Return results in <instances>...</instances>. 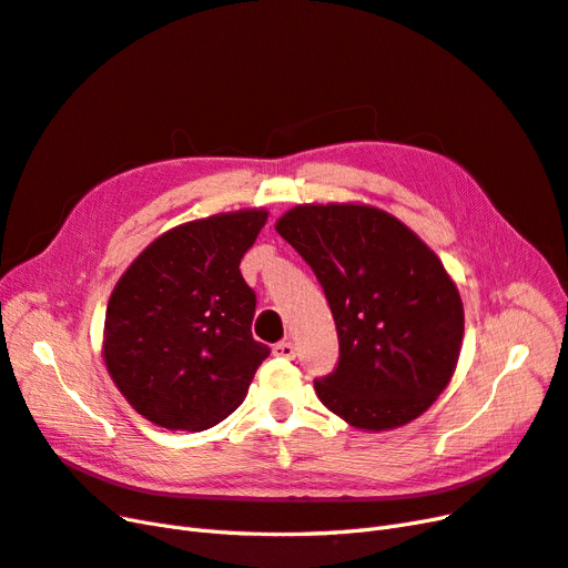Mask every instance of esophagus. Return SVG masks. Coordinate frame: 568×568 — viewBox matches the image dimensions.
Instances as JSON below:
<instances>
[{"mask_svg": "<svg viewBox=\"0 0 568 568\" xmlns=\"http://www.w3.org/2000/svg\"><path fill=\"white\" fill-rule=\"evenodd\" d=\"M272 353L277 355V357L291 359V357H296V346H294V343H291V341H280V343H274Z\"/></svg>", "mask_w": 568, "mask_h": 568, "instance_id": "1", "label": "esophagus"}]
</instances>
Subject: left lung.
<instances>
[{
	"label": "left lung",
	"instance_id": "8db88e82",
	"mask_svg": "<svg viewBox=\"0 0 568 568\" xmlns=\"http://www.w3.org/2000/svg\"><path fill=\"white\" fill-rule=\"evenodd\" d=\"M277 232L313 267L332 307L338 363L317 398L365 432L417 419L455 372L464 311L438 255L372 205H296Z\"/></svg>",
	"mask_w": 568,
	"mask_h": 568
}]
</instances>
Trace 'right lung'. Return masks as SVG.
Masks as SVG:
<instances>
[{
  "label": "right lung",
  "instance_id": "right-lung-1",
  "mask_svg": "<svg viewBox=\"0 0 568 568\" xmlns=\"http://www.w3.org/2000/svg\"><path fill=\"white\" fill-rule=\"evenodd\" d=\"M265 211L194 220L149 244L115 284L104 359L128 403L170 432H203L242 405L270 355L251 324L244 253Z\"/></svg>",
  "mask_w": 568,
  "mask_h": 568
}]
</instances>
